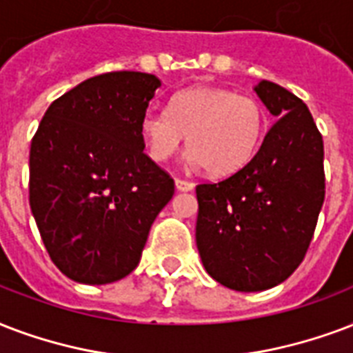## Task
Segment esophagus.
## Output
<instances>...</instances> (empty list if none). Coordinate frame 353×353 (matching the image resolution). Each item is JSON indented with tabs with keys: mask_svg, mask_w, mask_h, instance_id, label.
Here are the masks:
<instances>
[{
	"mask_svg": "<svg viewBox=\"0 0 353 353\" xmlns=\"http://www.w3.org/2000/svg\"><path fill=\"white\" fill-rule=\"evenodd\" d=\"M176 188L179 192H188V190H192L194 188V183L185 181V179H176Z\"/></svg>",
	"mask_w": 353,
	"mask_h": 353,
	"instance_id": "esophagus-1",
	"label": "esophagus"
}]
</instances>
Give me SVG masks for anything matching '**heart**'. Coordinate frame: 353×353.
I'll return each mask as SVG.
<instances>
[{"label":"heart","mask_w":353,"mask_h":353,"mask_svg":"<svg viewBox=\"0 0 353 353\" xmlns=\"http://www.w3.org/2000/svg\"><path fill=\"white\" fill-rule=\"evenodd\" d=\"M265 133V109L252 96L219 87L176 94L170 111H150L141 120L142 141L157 163L170 159L187 134L188 159L212 176H228L254 159Z\"/></svg>","instance_id":"b5f03b06"}]
</instances>
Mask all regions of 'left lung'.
I'll return each mask as SVG.
<instances>
[{"label":"left lung","mask_w":353,"mask_h":353,"mask_svg":"<svg viewBox=\"0 0 353 353\" xmlns=\"http://www.w3.org/2000/svg\"><path fill=\"white\" fill-rule=\"evenodd\" d=\"M254 90L278 122L244 168L196 187L201 263L241 292L272 289L294 272L326 194L324 142L307 105L272 81Z\"/></svg>","instance_id":"1"}]
</instances>
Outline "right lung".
I'll return each instance as SVG.
<instances>
[{
  "instance_id": "obj_1",
  "label": "right lung",
  "mask_w": 353,
  "mask_h": 353,
  "mask_svg": "<svg viewBox=\"0 0 353 353\" xmlns=\"http://www.w3.org/2000/svg\"><path fill=\"white\" fill-rule=\"evenodd\" d=\"M161 79L109 72L46 111L29 152V205L51 261L77 283L133 272L174 179L144 153L141 120Z\"/></svg>"
}]
</instances>
